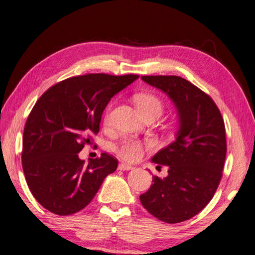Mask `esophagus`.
<instances>
[{
	"label": "esophagus",
	"mask_w": 255,
	"mask_h": 255,
	"mask_svg": "<svg viewBox=\"0 0 255 255\" xmlns=\"http://www.w3.org/2000/svg\"><path fill=\"white\" fill-rule=\"evenodd\" d=\"M118 169L122 170V171H129V170L132 169V166L129 165V164H126V163H120Z\"/></svg>",
	"instance_id": "1"
}]
</instances>
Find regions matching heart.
Wrapping results in <instances>:
<instances>
[{"instance_id": "obj_1", "label": "heart", "mask_w": 255, "mask_h": 255, "mask_svg": "<svg viewBox=\"0 0 255 255\" xmlns=\"http://www.w3.org/2000/svg\"><path fill=\"white\" fill-rule=\"evenodd\" d=\"M136 105L138 111L140 114L144 112H157L161 115L163 111V103L156 96L153 94H139L136 97ZM105 122H109V114L106 115ZM115 150L120 157L129 162L138 161L144 154V145L141 141L133 139V138H126L122 143L115 146Z\"/></svg>"}]
</instances>
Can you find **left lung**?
Wrapping results in <instances>:
<instances>
[{"label": "left lung", "mask_w": 255, "mask_h": 255, "mask_svg": "<svg viewBox=\"0 0 255 255\" xmlns=\"http://www.w3.org/2000/svg\"><path fill=\"white\" fill-rule=\"evenodd\" d=\"M166 94L178 112L175 140L154 155L158 167H169L166 178L153 176L143 195L144 208L159 221L181 223L192 218L213 199L226 157L225 125L209 96L180 76H141Z\"/></svg>", "instance_id": "obj_1"}]
</instances>
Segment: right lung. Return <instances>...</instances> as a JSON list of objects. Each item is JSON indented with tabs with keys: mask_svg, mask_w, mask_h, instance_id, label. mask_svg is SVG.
Instances as JSON below:
<instances>
[{
	"mask_svg": "<svg viewBox=\"0 0 255 255\" xmlns=\"http://www.w3.org/2000/svg\"><path fill=\"white\" fill-rule=\"evenodd\" d=\"M138 75L86 74L64 80L42 94L23 130L22 169L36 200L59 216L75 214L97 195L118 161L79 157L91 135L99 132L103 110L111 98Z\"/></svg>",
	"mask_w": 255,
	"mask_h": 255,
	"instance_id": "obj_1",
	"label": "right lung"
}]
</instances>
